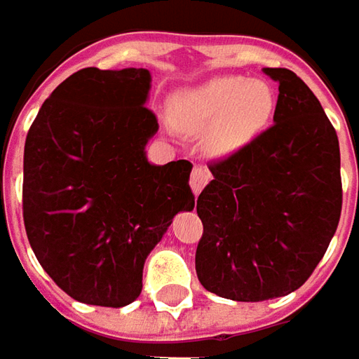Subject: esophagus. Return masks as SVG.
<instances>
[{"label":"esophagus","instance_id":"obj_1","mask_svg":"<svg viewBox=\"0 0 359 359\" xmlns=\"http://www.w3.org/2000/svg\"><path fill=\"white\" fill-rule=\"evenodd\" d=\"M210 172L203 168V165H196L194 170H191V177H189V184H191V189H194V194H200L203 186L210 182Z\"/></svg>","mask_w":359,"mask_h":359}]
</instances>
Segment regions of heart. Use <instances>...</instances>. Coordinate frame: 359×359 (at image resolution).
<instances>
[{
  "mask_svg": "<svg viewBox=\"0 0 359 359\" xmlns=\"http://www.w3.org/2000/svg\"><path fill=\"white\" fill-rule=\"evenodd\" d=\"M276 114V93L266 81L245 76H217L173 97L172 118L194 133L210 130L214 156H229L264 133Z\"/></svg>",
  "mask_w": 359,
  "mask_h": 359,
  "instance_id": "b5f03b06",
  "label": "heart"
}]
</instances>
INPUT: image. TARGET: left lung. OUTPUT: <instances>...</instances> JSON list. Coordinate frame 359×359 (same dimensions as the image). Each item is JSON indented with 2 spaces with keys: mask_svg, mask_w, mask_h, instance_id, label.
<instances>
[{
  "mask_svg": "<svg viewBox=\"0 0 359 359\" xmlns=\"http://www.w3.org/2000/svg\"><path fill=\"white\" fill-rule=\"evenodd\" d=\"M273 126L228 159L198 198L201 285L233 302L296 292L324 257L341 214L339 144L318 97L283 67Z\"/></svg>",
  "mask_w": 359,
  "mask_h": 359,
  "instance_id": "1",
  "label": "left lung"
}]
</instances>
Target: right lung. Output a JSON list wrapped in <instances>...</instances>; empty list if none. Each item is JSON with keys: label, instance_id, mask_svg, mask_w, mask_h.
Returning a JSON list of instances; mask_svg holds the SVG:
<instances>
[{"label": "right lung", "instance_id": "1", "mask_svg": "<svg viewBox=\"0 0 359 359\" xmlns=\"http://www.w3.org/2000/svg\"><path fill=\"white\" fill-rule=\"evenodd\" d=\"M147 69L86 67L43 102L23 149V224L37 262L81 304L123 308L180 212L191 163H149L158 119Z\"/></svg>", "mask_w": 359, "mask_h": 359}]
</instances>
